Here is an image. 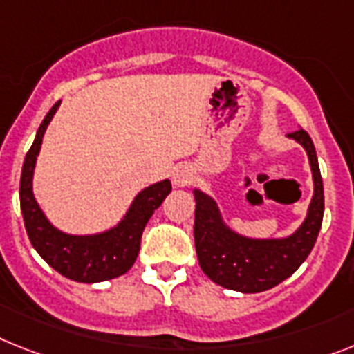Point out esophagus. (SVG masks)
<instances>
[{
	"mask_svg": "<svg viewBox=\"0 0 354 354\" xmlns=\"http://www.w3.org/2000/svg\"><path fill=\"white\" fill-rule=\"evenodd\" d=\"M192 180H194V174H192V170L186 168V166H180V168H177V170L174 171L175 186H188Z\"/></svg>",
	"mask_w": 354,
	"mask_h": 354,
	"instance_id": "1",
	"label": "esophagus"
}]
</instances>
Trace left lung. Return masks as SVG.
<instances>
[{
    "label": "left lung",
    "mask_w": 354,
    "mask_h": 354,
    "mask_svg": "<svg viewBox=\"0 0 354 354\" xmlns=\"http://www.w3.org/2000/svg\"><path fill=\"white\" fill-rule=\"evenodd\" d=\"M306 148L313 170L315 195L308 218L297 233L284 241H253L224 227L217 204L195 192V250L198 264L215 284L242 293H261L275 288L299 270L317 242L324 217V184L317 151L306 130L289 133Z\"/></svg>",
    "instance_id": "left-lung-1"
}]
</instances>
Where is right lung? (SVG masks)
<instances>
[{"label": "right lung", "instance_id": "1", "mask_svg": "<svg viewBox=\"0 0 354 354\" xmlns=\"http://www.w3.org/2000/svg\"><path fill=\"white\" fill-rule=\"evenodd\" d=\"M57 106L59 103H55L45 115L34 145L26 151L23 162L19 201L26 233L43 261L66 279L86 284L115 279L124 275L136 262L142 230L150 221L151 213L159 208L166 195L171 192V184L170 180H162L142 189L131 204L124 221L110 232L93 236H70L57 232L41 213L32 195V174L36 157L43 142V133Z\"/></svg>", "mask_w": 354, "mask_h": 354}]
</instances>
